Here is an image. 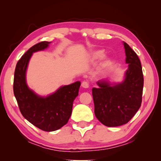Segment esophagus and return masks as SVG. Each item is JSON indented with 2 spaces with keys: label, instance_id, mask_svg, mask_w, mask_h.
I'll return each mask as SVG.
<instances>
[{
  "label": "esophagus",
  "instance_id": "34e87169",
  "mask_svg": "<svg viewBox=\"0 0 161 161\" xmlns=\"http://www.w3.org/2000/svg\"><path fill=\"white\" fill-rule=\"evenodd\" d=\"M81 86H82L83 88H85V89L89 88V83L87 82V81H83V82L81 83Z\"/></svg>",
  "mask_w": 161,
  "mask_h": 161
}]
</instances>
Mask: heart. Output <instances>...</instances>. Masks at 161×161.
I'll return each instance as SVG.
<instances>
[{"instance_id": "b5f03b06", "label": "heart", "mask_w": 161, "mask_h": 161, "mask_svg": "<svg viewBox=\"0 0 161 161\" xmlns=\"http://www.w3.org/2000/svg\"><path fill=\"white\" fill-rule=\"evenodd\" d=\"M103 56H104V51L103 50H94L93 52H92V53L89 54V60L92 62H96L97 60H99L101 59H102L103 58ZM109 62L110 61L108 60V59H107V60L101 65V67L99 68V72L101 73L106 72L108 65H109Z\"/></svg>"}]
</instances>
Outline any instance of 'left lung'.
Returning a JSON list of instances; mask_svg holds the SVG:
<instances>
[{
    "instance_id": "8db88e82",
    "label": "left lung",
    "mask_w": 161,
    "mask_h": 161,
    "mask_svg": "<svg viewBox=\"0 0 161 161\" xmlns=\"http://www.w3.org/2000/svg\"><path fill=\"white\" fill-rule=\"evenodd\" d=\"M128 68L123 80L111 82L108 78L97 82L92 89L94 114L108 127L126 124L139 109L142 101L143 76L140 59L129 45L123 42Z\"/></svg>"
}]
</instances>
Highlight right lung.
I'll return each instance as SVG.
<instances>
[{
    "label": "right lung",
    "instance_id": "obj_1",
    "mask_svg": "<svg viewBox=\"0 0 161 161\" xmlns=\"http://www.w3.org/2000/svg\"><path fill=\"white\" fill-rule=\"evenodd\" d=\"M51 42H41L31 47L16 64L13 92L24 118L45 131H54L64 126L72 111L73 102L78 96L80 81L61 86L47 96L37 94L27 84L26 73L32 54L47 49Z\"/></svg>",
    "mask_w": 161,
    "mask_h": 161
}]
</instances>
